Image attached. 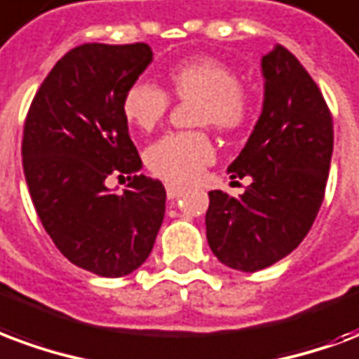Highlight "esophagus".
<instances>
[{"instance_id":"obj_1","label":"esophagus","mask_w":359,"mask_h":359,"mask_svg":"<svg viewBox=\"0 0 359 359\" xmlns=\"http://www.w3.org/2000/svg\"><path fill=\"white\" fill-rule=\"evenodd\" d=\"M165 190H167V198H169V200H175V198H179V196L184 194V188L175 187V184H167Z\"/></svg>"}]
</instances>
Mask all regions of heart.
<instances>
[{
  "mask_svg": "<svg viewBox=\"0 0 359 359\" xmlns=\"http://www.w3.org/2000/svg\"><path fill=\"white\" fill-rule=\"evenodd\" d=\"M169 91L179 100H196L194 123L230 133L240 129L249 114V98L238 74L211 57H194L172 65L165 74ZM169 108V97L148 81H135L123 95L121 112L131 126L152 131ZM215 159L205 133H169L146 150L148 169L167 182L187 184L198 179Z\"/></svg>",
  "mask_w": 359,
  "mask_h": 359,
  "instance_id": "heart-1",
  "label": "heart"
}]
</instances>
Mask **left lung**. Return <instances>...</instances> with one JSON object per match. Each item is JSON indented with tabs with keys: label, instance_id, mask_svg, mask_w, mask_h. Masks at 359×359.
Listing matches in <instances>:
<instances>
[{
	"label": "left lung",
	"instance_id": "obj_1",
	"mask_svg": "<svg viewBox=\"0 0 359 359\" xmlns=\"http://www.w3.org/2000/svg\"><path fill=\"white\" fill-rule=\"evenodd\" d=\"M261 116L230 177H251L232 198L209 192L207 241L222 264L257 272L299 247L312 228L327 184L333 119L323 95L293 53L274 45L261 58Z\"/></svg>",
	"mask_w": 359,
	"mask_h": 359
}]
</instances>
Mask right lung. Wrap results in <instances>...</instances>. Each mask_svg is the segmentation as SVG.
Instances as JSON below:
<instances>
[{
	"mask_svg": "<svg viewBox=\"0 0 359 359\" xmlns=\"http://www.w3.org/2000/svg\"><path fill=\"white\" fill-rule=\"evenodd\" d=\"M152 60L146 43L79 45L49 72L24 123V177L45 232L102 278L135 272L165 215L159 180L135 175L121 194L107 188L110 174L142 167L121 100Z\"/></svg>",
	"mask_w": 359,
	"mask_h": 359,
	"instance_id": "1",
	"label": "right lung"
}]
</instances>
